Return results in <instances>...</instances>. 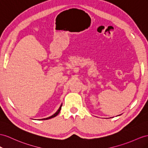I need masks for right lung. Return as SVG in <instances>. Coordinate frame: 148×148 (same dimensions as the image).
<instances>
[{
	"label": "right lung",
	"mask_w": 148,
	"mask_h": 148,
	"mask_svg": "<svg viewBox=\"0 0 148 148\" xmlns=\"http://www.w3.org/2000/svg\"><path fill=\"white\" fill-rule=\"evenodd\" d=\"M62 104L60 105V108H59V109H58V111H57L55 114H53L52 116H50V117H47V118H44V119H43L44 120H46V119H51V118H52V117H56L57 115L59 113V112H60V109H61V107H62ZM42 119V120H43Z\"/></svg>",
	"instance_id": "1"
}]
</instances>
